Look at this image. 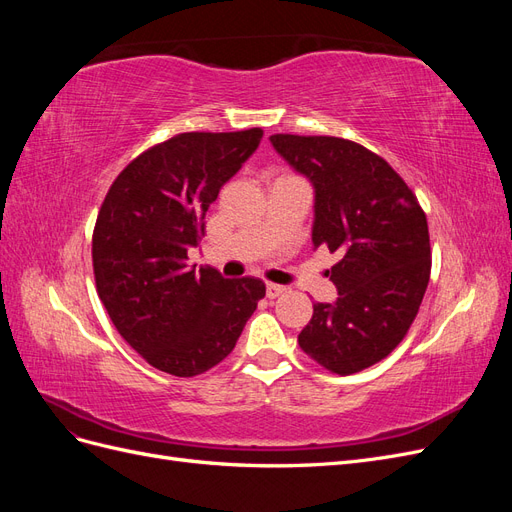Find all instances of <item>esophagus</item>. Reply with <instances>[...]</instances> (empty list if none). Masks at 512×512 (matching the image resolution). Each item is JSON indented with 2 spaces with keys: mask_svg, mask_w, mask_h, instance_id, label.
I'll return each mask as SVG.
<instances>
[{
  "mask_svg": "<svg viewBox=\"0 0 512 512\" xmlns=\"http://www.w3.org/2000/svg\"><path fill=\"white\" fill-rule=\"evenodd\" d=\"M286 292V286H280V284H267V297L269 299H277L280 294Z\"/></svg>",
  "mask_w": 512,
  "mask_h": 512,
  "instance_id": "1",
  "label": "esophagus"
}]
</instances>
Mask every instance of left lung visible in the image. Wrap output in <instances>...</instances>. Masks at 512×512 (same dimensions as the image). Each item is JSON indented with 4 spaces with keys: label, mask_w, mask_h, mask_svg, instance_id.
<instances>
[{
    "label": "left lung",
    "mask_w": 512,
    "mask_h": 512,
    "mask_svg": "<svg viewBox=\"0 0 512 512\" xmlns=\"http://www.w3.org/2000/svg\"><path fill=\"white\" fill-rule=\"evenodd\" d=\"M314 188V250L339 252V297L316 303L299 346L324 369L350 376L389 356L414 322L429 284L427 218L395 170L337 136H269Z\"/></svg>",
    "instance_id": "8db88e82"
}]
</instances>
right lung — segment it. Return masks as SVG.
Listing matches in <instances>:
<instances>
[{
    "instance_id": "1",
    "label": "right lung",
    "mask_w": 512,
    "mask_h": 512,
    "mask_svg": "<svg viewBox=\"0 0 512 512\" xmlns=\"http://www.w3.org/2000/svg\"><path fill=\"white\" fill-rule=\"evenodd\" d=\"M260 128L185 132L121 170L98 213L91 256L115 329L166 374H205L235 348L265 297L258 277L188 265L222 185L258 149Z\"/></svg>"
}]
</instances>
